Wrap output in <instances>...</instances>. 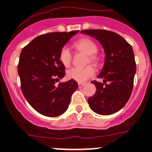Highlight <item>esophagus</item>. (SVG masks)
<instances>
[{"instance_id": "obj_1", "label": "esophagus", "mask_w": 152, "mask_h": 152, "mask_svg": "<svg viewBox=\"0 0 152 152\" xmlns=\"http://www.w3.org/2000/svg\"><path fill=\"white\" fill-rule=\"evenodd\" d=\"M78 86H79V88H82V87L84 86V84H82V83H79Z\"/></svg>"}]
</instances>
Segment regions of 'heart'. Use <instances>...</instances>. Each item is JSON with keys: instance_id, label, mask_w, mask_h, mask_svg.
Instances as JSON below:
<instances>
[{"instance_id": "heart-1", "label": "heart", "mask_w": 152, "mask_h": 152, "mask_svg": "<svg viewBox=\"0 0 152 152\" xmlns=\"http://www.w3.org/2000/svg\"><path fill=\"white\" fill-rule=\"evenodd\" d=\"M73 47L76 50L89 55V59L88 60V61H91L94 64L98 63V59L95 56L98 50V48L96 44L93 40H90L88 38H83L74 42ZM59 60L65 68H68L70 66L72 62V55L68 48L64 47L61 49L59 54ZM94 73V68L92 66L88 65L84 68H72L67 72V76L68 78L82 83L91 77Z\"/></svg>"}]
</instances>
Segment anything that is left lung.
Listing matches in <instances>:
<instances>
[{"instance_id":"1","label":"left lung","mask_w":152,"mask_h":152,"mask_svg":"<svg viewBox=\"0 0 152 152\" xmlns=\"http://www.w3.org/2000/svg\"><path fill=\"white\" fill-rule=\"evenodd\" d=\"M80 32L96 39L105 54L104 65L98 75V78L103 79V83L91 81L96 91L88 99L89 107L97 114H114L127 104L132 91L136 72L132 48L114 32L88 29Z\"/></svg>"}]
</instances>
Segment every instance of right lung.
Masks as SVG:
<instances>
[{
  "label": "right lung",
  "instance_id": "1",
  "mask_svg": "<svg viewBox=\"0 0 152 152\" xmlns=\"http://www.w3.org/2000/svg\"><path fill=\"white\" fill-rule=\"evenodd\" d=\"M77 31L41 35L23 48L20 55L18 75L24 96L40 114L56 117L68 109L71 96L78 88L70 80L56 86L65 75L59 60L60 52Z\"/></svg>",
  "mask_w": 152,
  "mask_h": 152
}]
</instances>
